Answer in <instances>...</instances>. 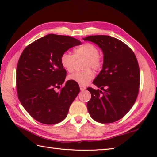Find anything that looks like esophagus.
Here are the masks:
<instances>
[{
  "label": "esophagus",
  "instance_id": "1",
  "mask_svg": "<svg viewBox=\"0 0 157 157\" xmlns=\"http://www.w3.org/2000/svg\"><path fill=\"white\" fill-rule=\"evenodd\" d=\"M79 89H80L82 91H84V90H86V87L82 86V85H79Z\"/></svg>",
  "mask_w": 157,
  "mask_h": 157
}]
</instances>
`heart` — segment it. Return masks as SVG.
<instances>
[{"instance_id": "heart-1", "label": "heart", "mask_w": 157, "mask_h": 157, "mask_svg": "<svg viewBox=\"0 0 157 157\" xmlns=\"http://www.w3.org/2000/svg\"><path fill=\"white\" fill-rule=\"evenodd\" d=\"M84 57L87 61L85 63V68H92L95 71L100 70L102 66V57L99 55V50L94 44L85 43L74 50V55L65 52L61 55L60 63L62 67L68 73H73L75 70V58ZM94 72L91 69H86L83 71H78L69 75L71 80L76 82L79 85H86L94 79Z\"/></svg>"}]
</instances>
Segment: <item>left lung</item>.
<instances>
[{
  "mask_svg": "<svg viewBox=\"0 0 157 157\" xmlns=\"http://www.w3.org/2000/svg\"><path fill=\"white\" fill-rule=\"evenodd\" d=\"M97 44L104 55L102 68L93 82L100 89L87 88L91 98L87 109L100 123H111L126 115L139 91L140 69L134 52L125 44L107 35L85 37Z\"/></svg>",
  "mask_w": 157,
  "mask_h": 157,
  "instance_id": "1",
  "label": "left lung"
}]
</instances>
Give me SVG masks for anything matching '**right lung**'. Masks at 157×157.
I'll list each match as a JSON object with an SVG mask.
<instances>
[{
  "instance_id": "add662e5",
  "label": "right lung",
  "mask_w": 157,
  "mask_h": 157,
  "mask_svg": "<svg viewBox=\"0 0 157 157\" xmlns=\"http://www.w3.org/2000/svg\"><path fill=\"white\" fill-rule=\"evenodd\" d=\"M80 41L73 37L48 34L23 50L17 68L18 98L28 113L36 121L54 124L64 120L71 105L79 93V85L66 82V71L60 63L63 52Z\"/></svg>"
}]
</instances>
